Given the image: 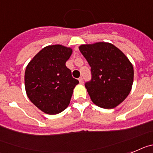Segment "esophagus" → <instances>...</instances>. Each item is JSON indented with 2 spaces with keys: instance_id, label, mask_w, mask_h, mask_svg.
<instances>
[{
  "instance_id": "34e87169",
  "label": "esophagus",
  "mask_w": 153,
  "mask_h": 153,
  "mask_svg": "<svg viewBox=\"0 0 153 153\" xmlns=\"http://www.w3.org/2000/svg\"><path fill=\"white\" fill-rule=\"evenodd\" d=\"M78 81H79V82H80V84H82V83H83V78H78Z\"/></svg>"
}]
</instances>
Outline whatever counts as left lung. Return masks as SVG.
I'll list each match as a JSON object with an SVG mask.
<instances>
[{"label": "left lung", "mask_w": 153, "mask_h": 153, "mask_svg": "<svg viewBox=\"0 0 153 153\" xmlns=\"http://www.w3.org/2000/svg\"><path fill=\"white\" fill-rule=\"evenodd\" d=\"M78 48L91 67V80L85 83V88L92 102L102 108H115L132 90V64L108 42L82 45Z\"/></svg>", "instance_id": "left-lung-1"}]
</instances>
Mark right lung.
Instances as JSON below:
<instances>
[{"mask_svg":"<svg viewBox=\"0 0 153 153\" xmlns=\"http://www.w3.org/2000/svg\"><path fill=\"white\" fill-rule=\"evenodd\" d=\"M72 51L71 48L62 45H48L37 53L26 67V94L45 113L56 115L63 111L79 83L65 65Z\"/></svg>","mask_w":153,"mask_h":153,"instance_id":"1","label":"right lung"}]
</instances>
